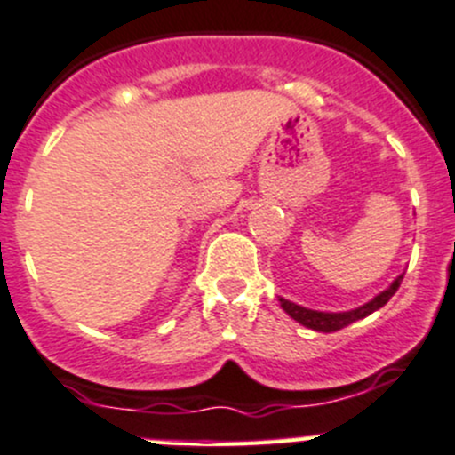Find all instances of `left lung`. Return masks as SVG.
<instances>
[{
	"mask_svg": "<svg viewBox=\"0 0 455 455\" xmlns=\"http://www.w3.org/2000/svg\"><path fill=\"white\" fill-rule=\"evenodd\" d=\"M401 282H403V275H401V277H396V282H394L392 286L387 288V291H383L379 297H374L370 304L361 306V308H356V310H350V313H316V310L301 308V306L292 304V301L282 299V297H279V304H282V308L286 310V313L291 315L292 319L299 321V323L306 325V328L316 330V332H337V330L347 328V325L355 323V321H359V319H363V316L371 315L374 310L383 308V306L387 304V301L392 299L394 295H396Z\"/></svg>",
	"mask_w": 455,
	"mask_h": 455,
	"instance_id": "obj_1",
	"label": "left lung"
}]
</instances>
